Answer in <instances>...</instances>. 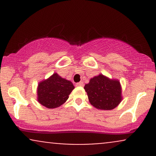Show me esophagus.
I'll list each match as a JSON object with an SVG mask.
<instances>
[{
  "label": "esophagus",
  "instance_id": "obj_1",
  "mask_svg": "<svg viewBox=\"0 0 156 156\" xmlns=\"http://www.w3.org/2000/svg\"><path fill=\"white\" fill-rule=\"evenodd\" d=\"M83 85H84V83L83 81H80V82H79V83H77L76 84V87H83Z\"/></svg>",
  "mask_w": 156,
  "mask_h": 156
}]
</instances>
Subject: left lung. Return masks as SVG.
I'll use <instances>...</instances> for the list:
<instances>
[{
    "label": "left lung",
    "mask_w": 156,
    "mask_h": 156,
    "mask_svg": "<svg viewBox=\"0 0 156 156\" xmlns=\"http://www.w3.org/2000/svg\"><path fill=\"white\" fill-rule=\"evenodd\" d=\"M84 89L87 93L89 103L98 109L112 110L122 99L119 80L110 79L102 74L91 78Z\"/></svg>",
    "instance_id": "left-lung-1"
}]
</instances>
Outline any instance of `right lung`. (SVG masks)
I'll list each match as a JSON object with an SVG mask.
<instances>
[{
    "label": "right lung",
    "instance_id": "1",
    "mask_svg": "<svg viewBox=\"0 0 156 156\" xmlns=\"http://www.w3.org/2000/svg\"><path fill=\"white\" fill-rule=\"evenodd\" d=\"M74 88L72 82L53 73L48 79L39 83L37 101L48 108H57L67 101Z\"/></svg>",
    "mask_w": 156,
    "mask_h": 156
}]
</instances>
